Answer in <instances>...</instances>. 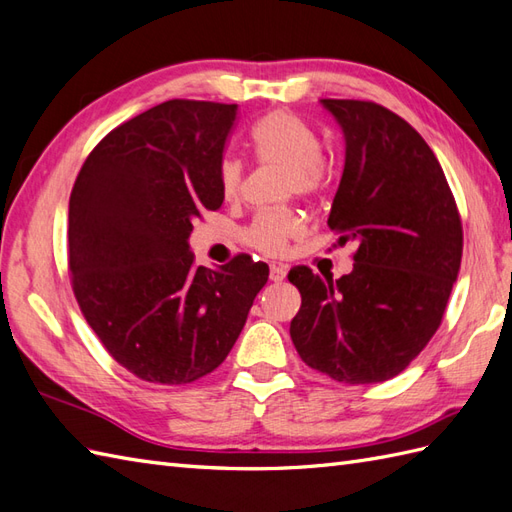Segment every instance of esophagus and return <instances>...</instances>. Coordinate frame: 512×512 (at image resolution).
I'll use <instances>...</instances> for the list:
<instances>
[{
	"mask_svg": "<svg viewBox=\"0 0 512 512\" xmlns=\"http://www.w3.org/2000/svg\"><path fill=\"white\" fill-rule=\"evenodd\" d=\"M286 273H289V269H286L284 265H271L269 278H271V282H282L286 278Z\"/></svg>",
	"mask_w": 512,
	"mask_h": 512,
	"instance_id": "obj_1",
	"label": "esophagus"
}]
</instances>
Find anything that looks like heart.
I'll list each match as a JSON object with an SVG mask.
<instances>
[{"label": "heart", "mask_w": 512, "mask_h": 512, "mask_svg": "<svg viewBox=\"0 0 512 512\" xmlns=\"http://www.w3.org/2000/svg\"><path fill=\"white\" fill-rule=\"evenodd\" d=\"M252 145L263 160L282 162L291 169V189L299 195L315 193L323 182V160L317 134L293 112L276 110L260 119L252 130ZM245 167L239 158L221 162L219 182L226 199H236L243 191ZM302 234V219L291 210L260 213L245 230V241L267 256L282 254L291 239Z\"/></svg>", "instance_id": "obj_1"}]
</instances>
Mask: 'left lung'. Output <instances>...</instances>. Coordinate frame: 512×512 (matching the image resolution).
<instances>
[{
	"label": "left lung",
	"mask_w": 512,
	"mask_h": 512,
	"mask_svg": "<svg viewBox=\"0 0 512 512\" xmlns=\"http://www.w3.org/2000/svg\"><path fill=\"white\" fill-rule=\"evenodd\" d=\"M319 104L345 141L328 226L358 249L352 273L339 280L291 269L289 280L302 293L291 339L308 367L334 380L384 382L441 326L463 256V226L439 160L410 123L373 102Z\"/></svg>",
	"instance_id": "8db88e82"
}]
</instances>
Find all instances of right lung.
Here are the masks:
<instances>
[{"label":"right lung","mask_w":512,"mask_h":512,"mask_svg":"<svg viewBox=\"0 0 512 512\" xmlns=\"http://www.w3.org/2000/svg\"><path fill=\"white\" fill-rule=\"evenodd\" d=\"M236 104L169 99L106 134L69 199V271L84 319L136 378L186 384L217 369L269 278L241 254L193 265L189 236L223 204Z\"/></svg>","instance_id":"add662e5"}]
</instances>
